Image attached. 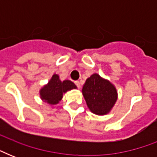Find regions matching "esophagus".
Wrapping results in <instances>:
<instances>
[{
    "instance_id": "obj_1",
    "label": "esophagus",
    "mask_w": 157,
    "mask_h": 157,
    "mask_svg": "<svg viewBox=\"0 0 157 157\" xmlns=\"http://www.w3.org/2000/svg\"><path fill=\"white\" fill-rule=\"evenodd\" d=\"M75 85H76V87H77L78 89L81 88V83H80V81H75Z\"/></svg>"
}]
</instances>
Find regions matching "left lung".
<instances>
[{
  "label": "left lung",
  "mask_w": 157,
  "mask_h": 157,
  "mask_svg": "<svg viewBox=\"0 0 157 157\" xmlns=\"http://www.w3.org/2000/svg\"><path fill=\"white\" fill-rule=\"evenodd\" d=\"M82 94L90 110L100 116L107 114L117 100L115 86L96 73L86 80Z\"/></svg>",
  "instance_id": "1"
}]
</instances>
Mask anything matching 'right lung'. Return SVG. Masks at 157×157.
<instances>
[{
	"instance_id": "obj_1",
	"label": "right lung",
	"mask_w": 157,
	"mask_h": 157,
	"mask_svg": "<svg viewBox=\"0 0 157 157\" xmlns=\"http://www.w3.org/2000/svg\"><path fill=\"white\" fill-rule=\"evenodd\" d=\"M72 89H76V85L71 81H61L57 74H54L49 83L40 90V98L50 104H57L63 98V94Z\"/></svg>"
}]
</instances>
